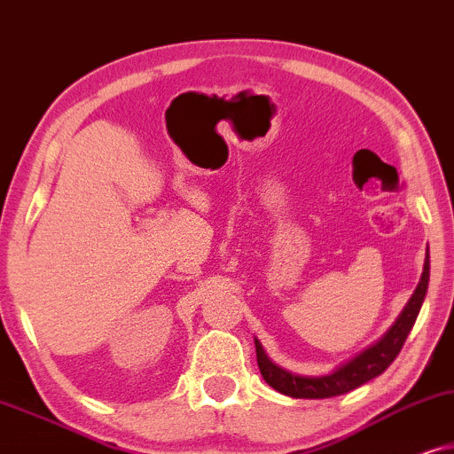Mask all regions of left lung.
<instances>
[{"mask_svg": "<svg viewBox=\"0 0 454 454\" xmlns=\"http://www.w3.org/2000/svg\"><path fill=\"white\" fill-rule=\"evenodd\" d=\"M427 282H430V251H426L424 271H421L415 293L411 294L409 303L404 305L401 316L396 317V322L390 325L388 332L380 340L373 342L372 347L361 350L359 355H355L353 359H348L347 364L336 367L334 372L325 373V376H301V373L284 370L268 357L262 342L255 338L257 365L263 380L274 390L293 398H330L359 388L361 384L378 378L401 353L403 344L407 340L417 316H419L421 305H424Z\"/></svg>", "mask_w": 454, "mask_h": 454, "instance_id": "8db88e82", "label": "left lung"}]
</instances>
